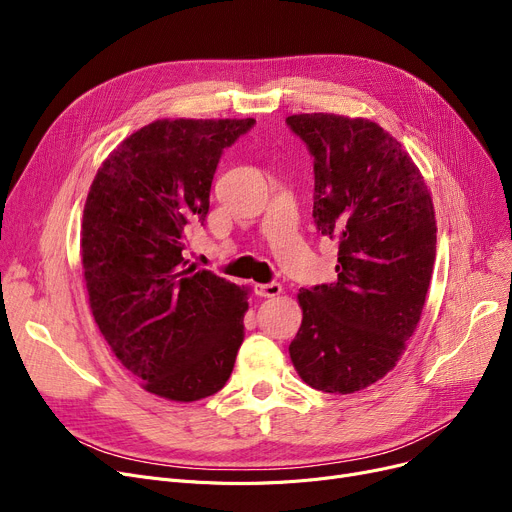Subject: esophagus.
<instances>
[{
    "mask_svg": "<svg viewBox=\"0 0 512 512\" xmlns=\"http://www.w3.org/2000/svg\"><path fill=\"white\" fill-rule=\"evenodd\" d=\"M255 292L259 294V297H263V299H272V297H278V294L282 292V286H280L278 282L257 284V286H255Z\"/></svg>",
    "mask_w": 512,
    "mask_h": 512,
    "instance_id": "esophagus-1",
    "label": "esophagus"
}]
</instances>
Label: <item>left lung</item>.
I'll list each match as a JSON object with an SVG mask.
<instances>
[{"instance_id":"left-lung-1","label":"left lung","mask_w":512,"mask_h":512,"mask_svg":"<svg viewBox=\"0 0 512 512\" xmlns=\"http://www.w3.org/2000/svg\"><path fill=\"white\" fill-rule=\"evenodd\" d=\"M313 155L317 230L338 242V280L299 292L288 346L315 390L353 394L394 369L413 336L436 261L432 195L380 124L336 114L286 118Z\"/></svg>"}]
</instances>
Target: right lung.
Here are the masks:
<instances>
[{"instance_id": "obj_1", "label": "right lung", "mask_w": 512, "mask_h": 512, "mask_svg": "<svg viewBox=\"0 0 512 512\" xmlns=\"http://www.w3.org/2000/svg\"><path fill=\"white\" fill-rule=\"evenodd\" d=\"M245 120H155L126 137L89 188L80 257L95 324L116 359L161 398L224 388L245 338L247 290L182 257L205 222L211 180Z\"/></svg>"}]
</instances>
